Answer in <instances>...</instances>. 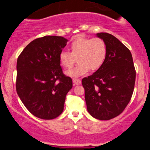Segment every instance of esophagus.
Masks as SVG:
<instances>
[{
	"mask_svg": "<svg viewBox=\"0 0 150 150\" xmlns=\"http://www.w3.org/2000/svg\"><path fill=\"white\" fill-rule=\"evenodd\" d=\"M73 82L74 85H79L81 84V80L78 78H73Z\"/></svg>",
	"mask_w": 150,
	"mask_h": 150,
	"instance_id": "obj_1",
	"label": "esophagus"
}]
</instances>
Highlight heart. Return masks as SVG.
I'll return each instance as SVG.
<instances>
[{
  "label": "heart",
  "instance_id": "heart-1",
  "mask_svg": "<svg viewBox=\"0 0 150 150\" xmlns=\"http://www.w3.org/2000/svg\"><path fill=\"white\" fill-rule=\"evenodd\" d=\"M70 49L71 53L65 51L60 53L59 61L65 69H70L77 58L78 64L66 73L67 75L72 77L85 75L90 69L92 71L99 69L107 55L106 42L98 37H77L71 42Z\"/></svg>",
  "mask_w": 150,
  "mask_h": 150
}]
</instances>
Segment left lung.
Returning a JSON list of instances; mask_svg holds the SVG:
<instances>
[{"mask_svg": "<svg viewBox=\"0 0 150 150\" xmlns=\"http://www.w3.org/2000/svg\"><path fill=\"white\" fill-rule=\"evenodd\" d=\"M106 42L107 55L104 64L82 84L88 112L101 120L112 119L123 111L131 99L136 72L130 50L106 32L97 34Z\"/></svg>", "mask_w": 150, "mask_h": 150, "instance_id": "left-lung-1", "label": "left lung"}]
</instances>
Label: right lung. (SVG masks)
Listing matches in <instances>:
<instances>
[{
    "mask_svg": "<svg viewBox=\"0 0 150 150\" xmlns=\"http://www.w3.org/2000/svg\"><path fill=\"white\" fill-rule=\"evenodd\" d=\"M64 37L45 36L24 49L17 61L16 90L25 107L44 120L63 112L65 97L73 81L63 74L59 54L67 44Z\"/></svg>",
    "mask_w": 150,
    "mask_h": 150,
    "instance_id": "1",
    "label": "right lung"
}]
</instances>
